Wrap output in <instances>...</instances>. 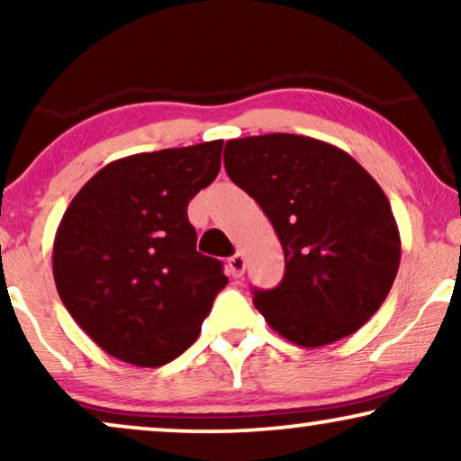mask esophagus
Returning a JSON list of instances; mask_svg holds the SVG:
<instances>
[{
	"instance_id": "1",
	"label": "esophagus",
	"mask_w": 461,
	"mask_h": 461,
	"mask_svg": "<svg viewBox=\"0 0 461 461\" xmlns=\"http://www.w3.org/2000/svg\"><path fill=\"white\" fill-rule=\"evenodd\" d=\"M229 270H230V275L235 276V279L243 276V273H245V256L235 254L232 258H229Z\"/></svg>"
}]
</instances>
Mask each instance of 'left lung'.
<instances>
[{"instance_id": "8db88e82", "label": "left lung", "mask_w": 461, "mask_h": 461, "mask_svg": "<svg viewBox=\"0 0 461 461\" xmlns=\"http://www.w3.org/2000/svg\"><path fill=\"white\" fill-rule=\"evenodd\" d=\"M224 167L267 213L285 254L279 285L254 292L267 323L304 348L361 330L401 262L399 226L367 169L346 150L298 134L229 140Z\"/></svg>"}]
</instances>
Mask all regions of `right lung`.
<instances>
[{
    "label": "right lung",
    "mask_w": 461,
    "mask_h": 461,
    "mask_svg": "<svg viewBox=\"0 0 461 461\" xmlns=\"http://www.w3.org/2000/svg\"><path fill=\"white\" fill-rule=\"evenodd\" d=\"M222 140L138 153L86 182L62 216L52 268L62 304L104 352L159 367L199 338L226 287L197 251L186 207L220 172Z\"/></svg>",
    "instance_id": "right-lung-1"
}]
</instances>
